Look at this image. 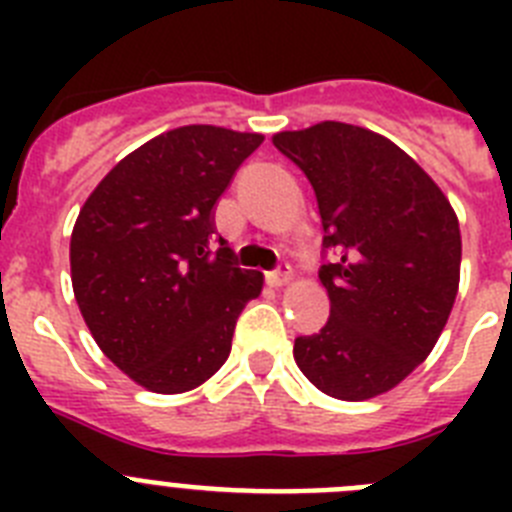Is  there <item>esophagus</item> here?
<instances>
[{"label": "esophagus", "mask_w": 512, "mask_h": 512, "mask_svg": "<svg viewBox=\"0 0 512 512\" xmlns=\"http://www.w3.org/2000/svg\"><path fill=\"white\" fill-rule=\"evenodd\" d=\"M289 279H292V266L289 264H279V269L266 274V282H269L271 287H282V284H287Z\"/></svg>", "instance_id": "obj_1"}]
</instances>
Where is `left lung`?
<instances>
[{
    "instance_id": "1",
    "label": "left lung",
    "mask_w": 512,
    "mask_h": 512,
    "mask_svg": "<svg viewBox=\"0 0 512 512\" xmlns=\"http://www.w3.org/2000/svg\"><path fill=\"white\" fill-rule=\"evenodd\" d=\"M315 189L330 318L295 338L320 392L359 402L392 390L431 354L459 292V220L431 176L392 140L325 120L274 135Z\"/></svg>"
}]
</instances>
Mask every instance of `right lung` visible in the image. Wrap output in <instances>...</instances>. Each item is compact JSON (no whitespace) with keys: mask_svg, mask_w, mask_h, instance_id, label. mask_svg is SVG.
<instances>
[{"mask_svg":"<svg viewBox=\"0 0 512 512\" xmlns=\"http://www.w3.org/2000/svg\"><path fill=\"white\" fill-rule=\"evenodd\" d=\"M259 133L184 125L135 148L97 184L71 233V284L104 356L158 395L225 364L235 320L264 274L241 269L215 205Z\"/></svg>","mask_w":512,"mask_h":512,"instance_id":"obj_1","label":"right lung"}]
</instances>
